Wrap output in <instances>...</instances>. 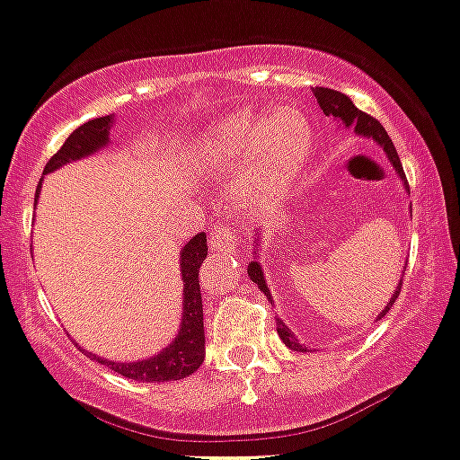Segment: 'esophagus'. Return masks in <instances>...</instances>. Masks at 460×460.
I'll list each match as a JSON object with an SVG mask.
<instances>
[{"instance_id": "obj_1", "label": "esophagus", "mask_w": 460, "mask_h": 460, "mask_svg": "<svg viewBox=\"0 0 460 460\" xmlns=\"http://www.w3.org/2000/svg\"><path fill=\"white\" fill-rule=\"evenodd\" d=\"M208 244H211V252L217 253V256H231V253H235V231L231 226L216 229L208 238Z\"/></svg>"}]
</instances>
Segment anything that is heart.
I'll list each match as a JSON object with an SVG mask.
<instances>
[{"instance_id":"1","label":"heart","mask_w":460,"mask_h":460,"mask_svg":"<svg viewBox=\"0 0 460 460\" xmlns=\"http://www.w3.org/2000/svg\"><path fill=\"white\" fill-rule=\"evenodd\" d=\"M314 148V128L296 109L269 115L238 113L207 128L198 155L213 173H242L238 196L247 207H273L303 175Z\"/></svg>"}]
</instances>
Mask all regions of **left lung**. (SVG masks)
Instances as JSON below:
<instances>
[{
	"mask_svg": "<svg viewBox=\"0 0 460 460\" xmlns=\"http://www.w3.org/2000/svg\"><path fill=\"white\" fill-rule=\"evenodd\" d=\"M314 95H316L320 109H323V113L327 115V118L338 119V122H341V127L354 128L356 136L367 137V140H374L376 144H378V146L385 151V155H387L389 164L394 166L396 175H398V178H401V182H402V187H405V191H410V187H407L405 173H402V164H401V160H398V153H396V148H394L392 140H389L387 131H385V128H383V124H380L378 119H374L372 115H367V113H363V111H360V109H356L354 102H351L349 97L345 95V93L333 91V88L316 86V88H314ZM253 235H256V240H253L256 249H253V258H252V262H249L247 273H249V278H252V280L256 282L258 289L262 291V294L267 296L269 300H271V291H269V287H267V278H264L262 264H260V253H258L260 252V240H262V231L258 229ZM401 285H402V278H401V280H398V287H396V289H394L392 298H389V303L385 305V309L378 314V318H376V320H380V318L385 316V314L389 312V309H392V305L396 303L398 294H401ZM276 327H278V336L282 338V342H285V345L289 347V349L307 351V347H303V342H300L298 338H296V333L291 332V329L287 327V324L282 323L280 318H278Z\"/></svg>",
	"mask_w": 460,
	"mask_h": 460,
	"instance_id": "left-lung-1",
	"label": "left lung"
}]
</instances>
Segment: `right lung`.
Wrapping results in <instances>:
<instances>
[{
    "label": "right lung",
    "mask_w": 460,
    "mask_h": 460,
    "mask_svg": "<svg viewBox=\"0 0 460 460\" xmlns=\"http://www.w3.org/2000/svg\"><path fill=\"white\" fill-rule=\"evenodd\" d=\"M115 115H104V118L88 119V122L77 127L66 142L62 144L58 153L46 164L44 175L53 173L59 166L68 162H77L82 157L95 155L104 146L111 144V128H113ZM40 187L35 193V204L40 198ZM207 235L198 234L189 240L180 252V273H182L184 294H182V318H180L178 336L157 351L155 356H148L144 360H133V363H118V360H106L104 356H97L86 351L84 347L77 345L82 354L88 356L95 363L122 374L124 378L140 380V383H166V380L187 378L200 369L204 363V323H202V294L198 273L207 258Z\"/></svg>",
    "instance_id": "add662e5"
}]
</instances>
